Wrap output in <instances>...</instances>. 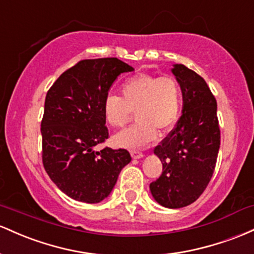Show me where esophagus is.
<instances>
[{"label": "esophagus", "mask_w": 254, "mask_h": 254, "mask_svg": "<svg viewBox=\"0 0 254 254\" xmlns=\"http://www.w3.org/2000/svg\"><path fill=\"white\" fill-rule=\"evenodd\" d=\"M130 155H132V157L134 159H139V158L144 157V153L140 152V151H132V152H130Z\"/></svg>", "instance_id": "34e87169"}]
</instances>
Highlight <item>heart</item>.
Returning a JSON list of instances; mask_svg holds the SVG:
<instances>
[{"instance_id":"heart-1","label":"heart","mask_w":254,"mask_h":254,"mask_svg":"<svg viewBox=\"0 0 254 254\" xmlns=\"http://www.w3.org/2000/svg\"><path fill=\"white\" fill-rule=\"evenodd\" d=\"M121 96L108 95L103 101V114L108 124L122 127L135 110L138 121L114 135L116 146L138 149L149 144L161 132L178 121L182 105V91L173 76L138 74L121 86Z\"/></svg>"}]
</instances>
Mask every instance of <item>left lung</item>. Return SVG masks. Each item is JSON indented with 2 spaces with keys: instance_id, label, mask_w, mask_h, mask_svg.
I'll return each instance as SVG.
<instances>
[{
  "instance_id": "8db88e82",
  "label": "left lung",
  "mask_w": 254,
  "mask_h": 254,
  "mask_svg": "<svg viewBox=\"0 0 254 254\" xmlns=\"http://www.w3.org/2000/svg\"><path fill=\"white\" fill-rule=\"evenodd\" d=\"M181 86L182 115L153 150L163 172L150 184L155 200L169 209L194 203L212 178L221 144L217 102L206 81L184 64L172 69Z\"/></svg>"
}]
</instances>
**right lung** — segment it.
<instances>
[{"instance_id": "right-lung-1", "label": "right lung", "mask_w": 254, "mask_h": 254, "mask_svg": "<svg viewBox=\"0 0 254 254\" xmlns=\"http://www.w3.org/2000/svg\"><path fill=\"white\" fill-rule=\"evenodd\" d=\"M134 68L116 58L81 60L53 84L41 124L43 165L64 194L99 203L130 162L127 150L93 147L108 139L103 101L121 73Z\"/></svg>"}]
</instances>
